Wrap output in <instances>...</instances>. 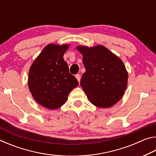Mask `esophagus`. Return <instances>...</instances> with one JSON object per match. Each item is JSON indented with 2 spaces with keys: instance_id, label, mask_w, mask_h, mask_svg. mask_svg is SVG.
<instances>
[{
  "instance_id": "obj_1",
  "label": "esophagus",
  "mask_w": 156,
  "mask_h": 156,
  "mask_svg": "<svg viewBox=\"0 0 156 156\" xmlns=\"http://www.w3.org/2000/svg\"><path fill=\"white\" fill-rule=\"evenodd\" d=\"M76 78H77L78 81L79 82V83H80V74H79V73H78V74H76Z\"/></svg>"
}]
</instances>
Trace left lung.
I'll list each match as a JSON object with an SVG mask.
<instances>
[{"label": "left lung", "instance_id": "8db88e82", "mask_svg": "<svg viewBox=\"0 0 156 156\" xmlns=\"http://www.w3.org/2000/svg\"><path fill=\"white\" fill-rule=\"evenodd\" d=\"M85 72L80 85L95 106L108 108L119 101L126 88L128 73L119 58L102 45L78 47Z\"/></svg>", "mask_w": 156, "mask_h": 156}]
</instances>
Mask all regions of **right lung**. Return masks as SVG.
Returning a JSON list of instances; mask_svg holds the SVG:
<instances>
[{"label": "right lung", "mask_w": 156, "mask_h": 156, "mask_svg": "<svg viewBox=\"0 0 156 156\" xmlns=\"http://www.w3.org/2000/svg\"><path fill=\"white\" fill-rule=\"evenodd\" d=\"M68 47L67 44H48L31 65L29 72V89L34 98L49 109H56L64 105L69 92L78 85L63 58Z\"/></svg>", "instance_id": "right-lung-1"}]
</instances>
